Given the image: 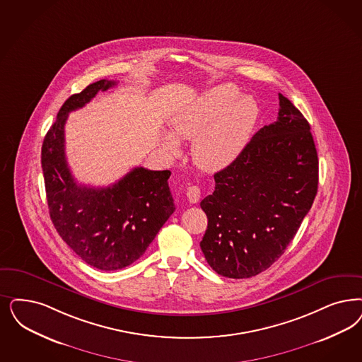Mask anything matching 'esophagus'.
<instances>
[{
  "mask_svg": "<svg viewBox=\"0 0 362 362\" xmlns=\"http://www.w3.org/2000/svg\"><path fill=\"white\" fill-rule=\"evenodd\" d=\"M187 198L191 203H198L200 199V188L198 186H189L187 188Z\"/></svg>",
  "mask_w": 362,
  "mask_h": 362,
  "instance_id": "obj_1",
  "label": "esophagus"
}]
</instances>
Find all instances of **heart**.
I'll list each match as a JSON object with an SVG mask.
<instances>
[{"label": "heart", "mask_w": 362, "mask_h": 362, "mask_svg": "<svg viewBox=\"0 0 362 362\" xmlns=\"http://www.w3.org/2000/svg\"><path fill=\"white\" fill-rule=\"evenodd\" d=\"M258 104L247 95H239L235 86L214 87L173 119L178 139L192 140L191 156L204 171H219L237 159L247 144L258 119ZM167 135L164 144L177 153L179 141Z\"/></svg>", "instance_id": "b5f03b06"}]
</instances>
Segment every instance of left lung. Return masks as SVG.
Listing matches in <instances>:
<instances>
[{"label":"left lung","mask_w":362,"mask_h":362,"mask_svg":"<svg viewBox=\"0 0 362 362\" xmlns=\"http://www.w3.org/2000/svg\"><path fill=\"white\" fill-rule=\"evenodd\" d=\"M214 179V192L200 202L209 219L200 242L204 258L227 278L259 274L285 252L317 195L310 124L279 93L276 122L261 128Z\"/></svg>","instance_id":"8db88e82"}]
</instances>
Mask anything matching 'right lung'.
<instances>
[{"label": "right lung", "mask_w": 362, "mask_h": 362, "mask_svg": "<svg viewBox=\"0 0 362 362\" xmlns=\"http://www.w3.org/2000/svg\"><path fill=\"white\" fill-rule=\"evenodd\" d=\"M115 84L104 78L72 95L60 108L41 148L54 228L84 262L104 272L137 261L175 211L168 170L136 167L112 186L95 188L78 185L68 167L64 137L68 115Z\"/></svg>", "instance_id": "1"}]
</instances>
